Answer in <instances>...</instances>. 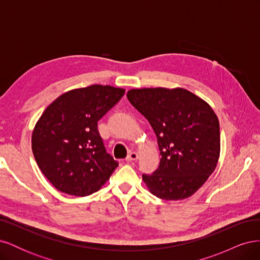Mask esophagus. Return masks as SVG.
I'll list each match as a JSON object with an SVG mask.
<instances>
[{
  "instance_id": "34e87169",
  "label": "esophagus",
  "mask_w": 260,
  "mask_h": 260,
  "mask_svg": "<svg viewBox=\"0 0 260 260\" xmlns=\"http://www.w3.org/2000/svg\"><path fill=\"white\" fill-rule=\"evenodd\" d=\"M138 153L137 152H131L127 157H125V160L127 161H133V160H137L138 159Z\"/></svg>"
}]
</instances>
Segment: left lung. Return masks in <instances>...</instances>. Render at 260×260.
Instances as JSON below:
<instances>
[{
	"label": "left lung",
	"instance_id": "left-lung-1",
	"mask_svg": "<svg viewBox=\"0 0 260 260\" xmlns=\"http://www.w3.org/2000/svg\"><path fill=\"white\" fill-rule=\"evenodd\" d=\"M130 103L157 137L160 162L143 181L166 201L190 198L214 172L220 155L219 120L205 101L182 88L128 91Z\"/></svg>",
	"mask_w": 260,
	"mask_h": 260
}]
</instances>
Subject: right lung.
<instances>
[{"label": "right lung", "mask_w": 260, "mask_h": 260, "mask_svg": "<svg viewBox=\"0 0 260 260\" xmlns=\"http://www.w3.org/2000/svg\"><path fill=\"white\" fill-rule=\"evenodd\" d=\"M124 89L93 84L61 94L46 107L31 137L42 174L58 191L88 196L109 180L118 162L103 144L98 121Z\"/></svg>", "instance_id": "1"}]
</instances>
